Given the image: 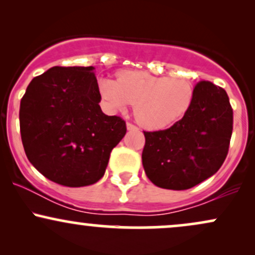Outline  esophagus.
<instances>
[{
    "mask_svg": "<svg viewBox=\"0 0 255 255\" xmlns=\"http://www.w3.org/2000/svg\"><path fill=\"white\" fill-rule=\"evenodd\" d=\"M127 129L128 130H137V129H139V128H137L135 125H133V124H130V122H128V124H127Z\"/></svg>",
    "mask_w": 255,
    "mask_h": 255,
    "instance_id": "1",
    "label": "esophagus"
}]
</instances>
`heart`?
I'll use <instances>...</instances> for the list:
<instances>
[{"label":"heart","mask_w":255,"mask_h":255,"mask_svg":"<svg viewBox=\"0 0 255 255\" xmlns=\"http://www.w3.org/2000/svg\"><path fill=\"white\" fill-rule=\"evenodd\" d=\"M102 97L116 109L135 105L134 115L148 129H162L176 124L191 108L194 91L181 78H168L142 71H125L118 81H99Z\"/></svg>","instance_id":"obj_1"}]
</instances>
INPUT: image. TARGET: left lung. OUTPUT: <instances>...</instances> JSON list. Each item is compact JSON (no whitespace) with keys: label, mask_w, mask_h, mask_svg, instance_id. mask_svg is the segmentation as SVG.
<instances>
[{"label":"left lung","mask_w":255,"mask_h":255,"mask_svg":"<svg viewBox=\"0 0 255 255\" xmlns=\"http://www.w3.org/2000/svg\"><path fill=\"white\" fill-rule=\"evenodd\" d=\"M233 108L222 87L200 81L189 110L163 130L145 131L142 165L157 187L183 191L219 170L229 151Z\"/></svg>","instance_id":"1"}]
</instances>
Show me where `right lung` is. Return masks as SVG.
Wrapping results in <instances>:
<instances>
[{
    "instance_id": "add662e5",
    "label": "right lung",
    "mask_w": 255,
    "mask_h": 255,
    "mask_svg": "<svg viewBox=\"0 0 255 255\" xmlns=\"http://www.w3.org/2000/svg\"><path fill=\"white\" fill-rule=\"evenodd\" d=\"M93 67H52L32 79L20 102L26 156L43 176L66 187L103 177L113 148L127 127L99 107Z\"/></svg>"
}]
</instances>
